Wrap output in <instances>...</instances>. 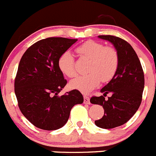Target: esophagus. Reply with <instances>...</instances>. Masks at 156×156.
Listing matches in <instances>:
<instances>
[{
  "mask_svg": "<svg viewBox=\"0 0 156 156\" xmlns=\"http://www.w3.org/2000/svg\"><path fill=\"white\" fill-rule=\"evenodd\" d=\"M84 103L85 104H88V105L90 104V98H89L88 96H86V95H84Z\"/></svg>",
  "mask_w": 156,
  "mask_h": 156,
  "instance_id": "1",
  "label": "esophagus"
}]
</instances>
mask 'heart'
Instances as JSON below:
<instances>
[{"label":"heart","mask_w":156,"mask_h":156,"mask_svg":"<svg viewBox=\"0 0 156 156\" xmlns=\"http://www.w3.org/2000/svg\"><path fill=\"white\" fill-rule=\"evenodd\" d=\"M81 58L90 59L87 66L89 74L71 81L70 86L84 94L98 87L101 81L108 82L113 78L118 67V55L114 48L105 47L99 42L89 40L76 48ZM58 67L68 78L77 75L74 58L70 51L64 52L58 58Z\"/></svg>","instance_id":"1"}]
</instances>
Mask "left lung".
I'll return each mask as SVG.
<instances>
[{
  "label": "left lung",
  "instance_id": "obj_1",
  "mask_svg": "<svg viewBox=\"0 0 156 156\" xmlns=\"http://www.w3.org/2000/svg\"><path fill=\"white\" fill-rule=\"evenodd\" d=\"M113 45L118 55V67L113 78L101 92L103 96L92 97L90 102L100 105L104 116L95 120V125L105 129H113L129 121L138 110L144 88V74L136 53L125 40L113 36H98ZM108 92L112 96L105 100Z\"/></svg>",
  "mask_w": 156,
  "mask_h": 156
}]
</instances>
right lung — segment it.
Here are the masks:
<instances>
[{"mask_svg":"<svg viewBox=\"0 0 156 156\" xmlns=\"http://www.w3.org/2000/svg\"><path fill=\"white\" fill-rule=\"evenodd\" d=\"M77 40L62 37L41 40L27 48L20 61L14 83L18 105L23 116L39 129L62 128L73 106L84 101L77 90L58 95L67 82L58 67V58Z\"/></svg>","mask_w":156,"mask_h":156,"instance_id":"1","label":"right lung"}]
</instances>
